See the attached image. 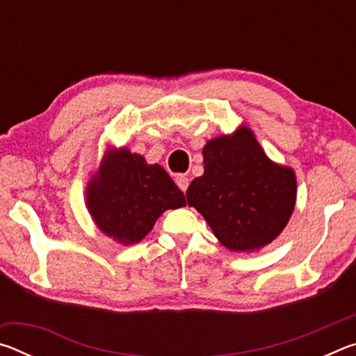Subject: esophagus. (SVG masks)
I'll return each mask as SVG.
<instances>
[{
  "instance_id": "1",
  "label": "esophagus",
  "mask_w": 356,
  "mask_h": 356,
  "mask_svg": "<svg viewBox=\"0 0 356 356\" xmlns=\"http://www.w3.org/2000/svg\"><path fill=\"white\" fill-rule=\"evenodd\" d=\"M176 184H177L179 188L185 193L186 188H188V185H190V180H188V177L184 176V174H179V176L176 177Z\"/></svg>"
}]
</instances>
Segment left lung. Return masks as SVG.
I'll return each instance as SVG.
<instances>
[{"mask_svg":"<svg viewBox=\"0 0 356 356\" xmlns=\"http://www.w3.org/2000/svg\"><path fill=\"white\" fill-rule=\"evenodd\" d=\"M204 174L186 190V202L231 251H254L286 227L297 200L292 168L273 163L254 134L242 125L207 141Z\"/></svg>","mask_w":356,"mask_h":356,"instance_id":"left-lung-1","label":"left lung"}]
</instances>
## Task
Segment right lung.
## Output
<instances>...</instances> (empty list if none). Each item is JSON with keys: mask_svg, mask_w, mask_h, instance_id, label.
<instances>
[{"mask_svg": "<svg viewBox=\"0 0 356 356\" xmlns=\"http://www.w3.org/2000/svg\"><path fill=\"white\" fill-rule=\"evenodd\" d=\"M86 206L102 232L134 245L152 231L165 210L184 207L186 201L163 168L120 147L105 152L88 184Z\"/></svg>", "mask_w": 356, "mask_h": 356, "instance_id": "obj_1", "label": "right lung"}]
</instances>
